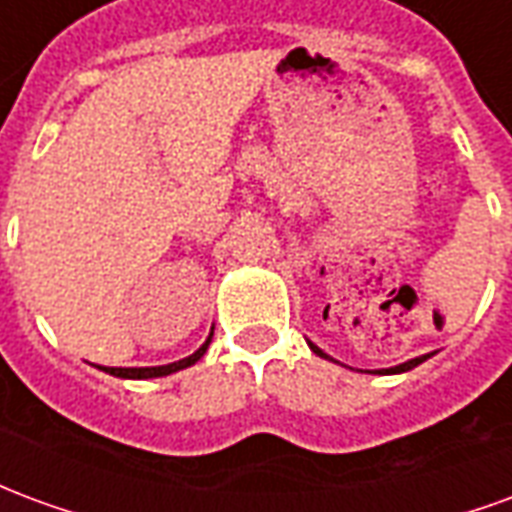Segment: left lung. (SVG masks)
Wrapping results in <instances>:
<instances>
[{
    "label": "left lung",
    "mask_w": 512,
    "mask_h": 512,
    "mask_svg": "<svg viewBox=\"0 0 512 512\" xmlns=\"http://www.w3.org/2000/svg\"><path fill=\"white\" fill-rule=\"evenodd\" d=\"M310 348H312V351H315V354H318V356H326V354H323V351H321V348H318V345H312V343H310ZM428 356H430V354H428ZM428 356H417V359H411V362H403V365L389 367V370H376V373H406V370H411V367L422 365V362H425Z\"/></svg>",
    "instance_id": "8db88e82"
}]
</instances>
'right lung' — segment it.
Returning a JSON list of instances; mask_svg holds the SVG:
<instances>
[{"mask_svg":"<svg viewBox=\"0 0 512 512\" xmlns=\"http://www.w3.org/2000/svg\"><path fill=\"white\" fill-rule=\"evenodd\" d=\"M213 332L208 334V340L200 345V351H194L191 356H186V359H180V362H172V365H161V367H101L104 373H109V376H117V378H161V376H169V373H178V370H183V367L194 365L197 359H200L205 351H208V343H211Z\"/></svg>","mask_w":512,"mask_h":512,"instance_id":"add662e5","label":"right lung"}]
</instances>
